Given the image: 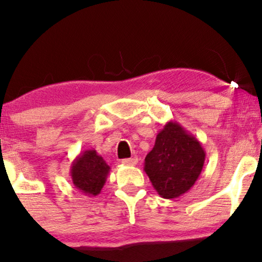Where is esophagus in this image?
Listing matches in <instances>:
<instances>
[{
  "label": "esophagus",
  "mask_w": 262,
  "mask_h": 262,
  "mask_svg": "<svg viewBox=\"0 0 262 262\" xmlns=\"http://www.w3.org/2000/svg\"><path fill=\"white\" fill-rule=\"evenodd\" d=\"M138 162L137 157H131V159H125L121 161V163L125 164V166H136Z\"/></svg>",
  "instance_id": "1"
}]
</instances>
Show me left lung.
<instances>
[{"instance_id": "obj_1", "label": "left lung", "mask_w": 262, "mask_h": 262, "mask_svg": "<svg viewBox=\"0 0 262 262\" xmlns=\"http://www.w3.org/2000/svg\"><path fill=\"white\" fill-rule=\"evenodd\" d=\"M205 162V150L194 136L170 120L156 136L145 157L144 171L152 187L164 199L188 192L198 180Z\"/></svg>"}]
</instances>
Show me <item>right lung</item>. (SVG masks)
Listing matches in <instances>:
<instances>
[{"instance_id":"obj_1","label":"right lung","mask_w":262,"mask_h":262,"mask_svg":"<svg viewBox=\"0 0 262 262\" xmlns=\"http://www.w3.org/2000/svg\"><path fill=\"white\" fill-rule=\"evenodd\" d=\"M110 166L96 150H85L73 161L70 177L75 188L88 196L100 194L110 174Z\"/></svg>"}]
</instances>
